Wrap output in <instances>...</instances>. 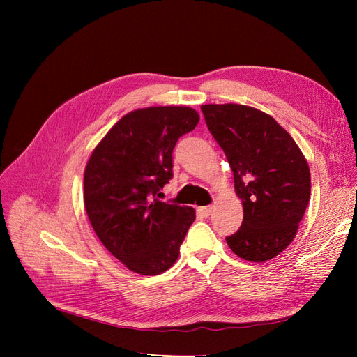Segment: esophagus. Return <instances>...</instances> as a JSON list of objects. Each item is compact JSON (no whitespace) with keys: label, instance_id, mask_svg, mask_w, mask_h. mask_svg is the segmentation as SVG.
I'll return each instance as SVG.
<instances>
[{"label":"esophagus","instance_id":"esophagus-1","mask_svg":"<svg viewBox=\"0 0 357 357\" xmlns=\"http://www.w3.org/2000/svg\"><path fill=\"white\" fill-rule=\"evenodd\" d=\"M211 211H213L211 205H207V207H199L198 208V213L202 215V218H208V215L211 214Z\"/></svg>","mask_w":357,"mask_h":357}]
</instances>
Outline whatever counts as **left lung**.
<instances>
[{"mask_svg": "<svg viewBox=\"0 0 357 357\" xmlns=\"http://www.w3.org/2000/svg\"><path fill=\"white\" fill-rule=\"evenodd\" d=\"M201 110L243 201V225L226 243L245 261L265 262L294 241L304 218L311 193L307 160L286 129L261 110L240 104Z\"/></svg>", "mask_w": 357, "mask_h": 357, "instance_id": "obj_1", "label": "left lung"}]
</instances>
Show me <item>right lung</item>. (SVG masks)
Masks as SVG:
<instances>
[{"label": "right lung", "instance_id": "1", "mask_svg": "<svg viewBox=\"0 0 357 357\" xmlns=\"http://www.w3.org/2000/svg\"><path fill=\"white\" fill-rule=\"evenodd\" d=\"M199 114L190 107L128 113L95 147L84 169V208L116 259L142 275L174 265L195 210L156 198L172 178V150Z\"/></svg>", "mask_w": 357, "mask_h": 357}]
</instances>
